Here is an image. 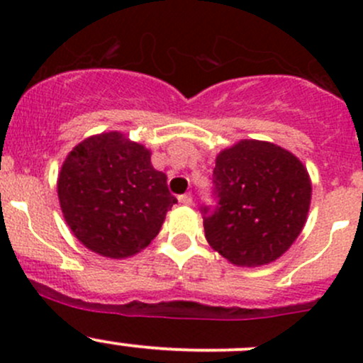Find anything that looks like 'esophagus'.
I'll use <instances>...</instances> for the list:
<instances>
[{"label":"esophagus","instance_id":"obj_1","mask_svg":"<svg viewBox=\"0 0 363 363\" xmlns=\"http://www.w3.org/2000/svg\"><path fill=\"white\" fill-rule=\"evenodd\" d=\"M179 202L182 205H191L193 203V196L191 195H181L179 196Z\"/></svg>","mask_w":363,"mask_h":363}]
</instances>
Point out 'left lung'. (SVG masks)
I'll return each instance as SVG.
<instances>
[{"label":"left lung","instance_id":"obj_1","mask_svg":"<svg viewBox=\"0 0 363 363\" xmlns=\"http://www.w3.org/2000/svg\"><path fill=\"white\" fill-rule=\"evenodd\" d=\"M214 207L202 205L205 239L239 267H259L290 250L306 225L311 179L302 161L262 140H240L216 158Z\"/></svg>","mask_w":363,"mask_h":363}]
</instances>
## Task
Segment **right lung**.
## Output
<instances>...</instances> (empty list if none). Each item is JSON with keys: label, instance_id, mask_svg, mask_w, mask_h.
<instances>
[{"label": "right lung", "instance_id": "1", "mask_svg": "<svg viewBox=\"0 0 363 363\" xmlns=\"http://www.w3.org/2000/svg\"><path fill=\"white\" fill-rule=\"evenodd\" d=\"M57 196L73 235L93 252L128 258L151 244L177 199L151 151L119 131L73 147L61 167Z\"/></svg>", "mask_w": 363, "mask_h": 363}]
</instances>
